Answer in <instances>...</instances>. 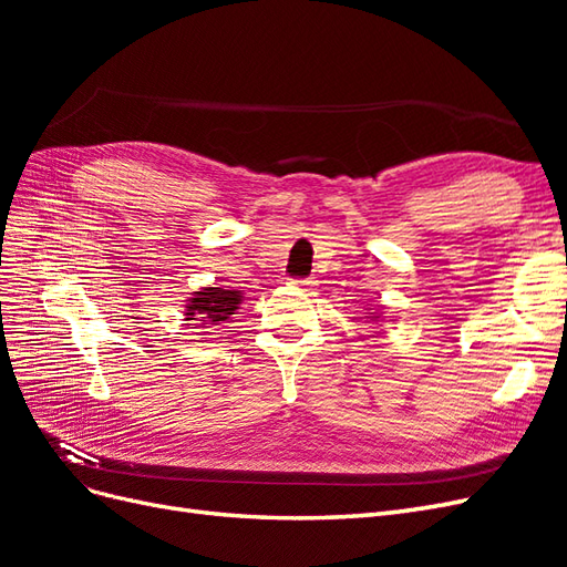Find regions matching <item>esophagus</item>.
<instances>
[{
	"instance_id": "obj_1",
	"label": "esophagus",
	"mask_w": 567,
	"mask_h": 567,
	"mask_svg": "<svg viewBox=\"0 0 567 567\" xmlns=\"http://www.w3.org/2000/svg\"><path fill=\"white\" fill-rule=\"evenodd\" d=\"M293 284H296L298 288H302V290H315V288H317L315 277H310V279H293Z\"/></svg>"
}]
</instances>
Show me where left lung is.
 <instances>
[{
	"instance_id": "left-lung-1",
	"label": "left lung",
	"mask_w": 567,
	"mask_h": 567,
	"mask_svg": "<svg viewBox=\"0 0 567 567\" xmlns=\"http://www.w3.org/2000/svg\"><path fill=\"white\" fill-rule=\"evenodd\" d=\"M375 319H379V317H375Z\"/></svg>"
}]
</instances>
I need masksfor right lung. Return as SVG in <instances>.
I'll return each instance as SVG.
<instances>
[{
    "label": "right lung",
    "instance_id": "add662e5",
    "mask_svg": "<svg viewBox=\"0 0 567 567\" xmlns=\"http://www.w3.org/2000/svg\"><path fill=\"white\" fill-rule=\"evenodd\" d=\"M241 290H227L219 286H205L196 290L194 298L186 300V321H192V329H213V326L227 321L241 305Z\"/></svg>",
    "mask_w": 567,
    "mask_h": 567
}]
</instances>
